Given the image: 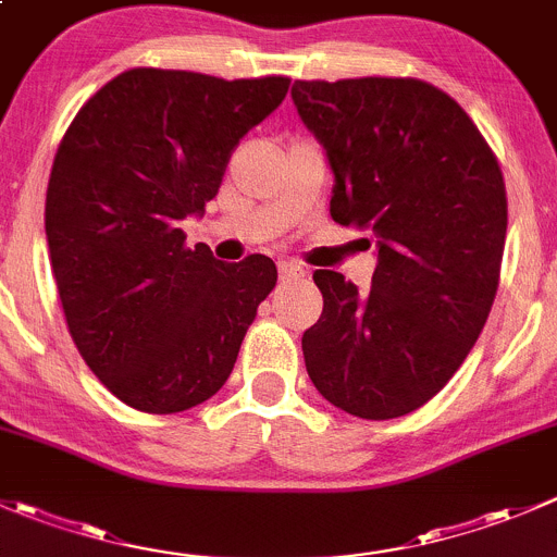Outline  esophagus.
I'll list each match as a JSON object with an SVG mask.
<instances>
[{
  "label": "esophagus",
  "instance_id": "obj_1",
  "mask_svg": "<svg viewBox=\"0 0 557 557\" xmlns=\"http://www.w3.org/2000/svg\"><path fill=\"white\" fill-rule=\"evenodd\" d=\"M307 272L301 267H296V263H280V280L283 283H290V280H305Z\"/></svg>",
  "mask_w": 557,
  "mask_h": 557
}]
</instances>
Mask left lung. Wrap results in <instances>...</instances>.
I'll list each match as a JSON object with an SVG mask.
<instances>
[{
    "label": "left lung",
    "instance_id": "1",
    "mask_svg": "<svg viewBox=\"0 0 557 557\" xmlns=\"http://www.w3.org/2000/svg\"><path fill=\"white\" fill-rule=\"evenodd\" d=\"M290 97L334 174L332 220L377 247L370 290L312 274L323 312L301 337L307 375L345 413L397 419L433 399L482 334L504 174L471 116L424 81H296Z\"/></svg>",
    "mask_w": 557,
    "mask_h": 557
}]
</instances>
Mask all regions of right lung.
Returning <instances> with one entry per match:
<instances>
[{
	"label": "right lung",
	"instance_id": "add662e5",
	"mask_svg": "<svg viewBox=\"0 0 557 557\" xmlns=\"http://www.w3.org/2000/svg\"><path fill=\"white\" fill-rule=\"evenodd\" d=\"M288 78L223 81L135 67L75 113L53 158L46 239L73 343L135 410L180 413L228 381L258 305L277 283L267 256L223 263L185 247L236 144Z\"/></svg>",
	"mask_w": 557,
	"mask_h": 557
}]
</instances>
